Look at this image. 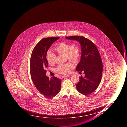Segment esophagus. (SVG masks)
<instances>
[{"label":"esophagus","instance_id":"esophagus-1","mask_svg":"<svg viewBox=\"0 0 127 127\" xmlns=\"http://www.w3.org/2000/svg\"><path fill=\"white\" fill-rule=\"evenodd\" d=\"M69 76H70L69 75H64L62 77H63V78H67V77H69Z\"/></svg>","mask_w":127,"mask_h":127}]
</instances>
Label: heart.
Segmentation results:
<instances>
[{"instance_id":"1","label":"heart","mask_w":127,"mask_h":127,"mask_svg":"<svg viewBox=\"0 0 127 127\" xmlns=\"http://www.w3.org/2000/svg\"><path fill=\"white\" fill-rule=\"evenodd\" d=\"M55 49L58 54L65 55L67 60L70 62L75 63L79 60L80 52L79 47L77 45L70 46L68 44L62 42L58 44L55 47ZM46 57L49 64H54L56 59V56L54 53L51 51H48ZM73 67V65L70 63L60 64L56 67V71L60 74H68Z\"/></svg>"}]
</instances>
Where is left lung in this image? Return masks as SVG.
<instances>
[{
  "instance_id": "8db88e82",
  "label": "left lung",
  "mask_w": 127,
  "mask_h": 127,
  "mask_svg": "<svg viewBox=\"0 0 127 127\" xmlns=\"http://www.w3.org/2000/svg\"><path fill=\"white\" fill-rule=\"evenodd\" d=\"M66 39L76 40L81 47V60L76 67V71H84V77H80L76 84L77 91L85 95L92 93L101 82L103 70L102 63L98 49L89 39L82 36L65 37Z\"/></svg>"
}]
</instances>
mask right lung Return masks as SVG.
Here are the masks:
<instances>
[{
	"label": "right lung",
	"instance_id": "1",
	"mask_svg": "<svg viewBox=\"0 0 127 127\" xmlns=\"http://www.w3.org/2000/svg\"><path fill=\"white\" fill-rule=\"evenodd\" d=\"M59 38L53 37L42 39L34 48L31 57L30 73L32 82L37 90L48 98L54 97L61 90V79L55 77L49 79L45 70L48 65L46 57L47 51Z\"/></svg>",
	"mask_w": 127,
	"mask_h": 127
}]
</instances>
